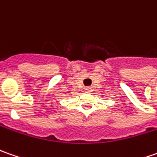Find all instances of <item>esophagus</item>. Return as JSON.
Wrapping results in <instances>:
<instances>
[{
  "label": "esophagus",
  "instance_id": "34e87169",
  "mask_svg": "<svg viewBox=\"0 0 157 157\" xmlns=\"http://www.w3.org/2000/svg\"><path fill=\"white\" fill-rule=\"evenodd\" d=\"M92 88L91 87H87V88H85V91L86 92H91L92 91Z\"/></svg>",
  "mask_w": 157,
  "mask_h": 157
}]
</instances>
